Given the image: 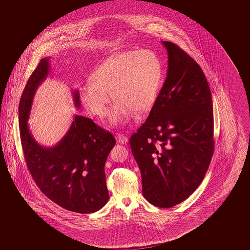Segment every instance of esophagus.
Masks as SVG:
<instances>
[{"label":"esophagus","mask_w":250,"mask_h":250,"mask_svg":"<svg viewBox=\"0 0 250 250\" xmlns=\"http://www.w3.org/2000/svg\"><path fill=\"white\" fill-rule=\"evenodd\" d=\"M115 138H116L117 143H120V144H126L128 141V138L123 134H116Z\"/></svg>","instance_id":"1"}]
</instances>
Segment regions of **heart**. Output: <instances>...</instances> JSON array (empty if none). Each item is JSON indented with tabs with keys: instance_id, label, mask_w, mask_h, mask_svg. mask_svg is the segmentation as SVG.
Returning <instances> with one entry per match:
<instances>
[{
	"instance_id": "b5f03b06",
	"label": "heart",
	"mask_w": 250,
	"mask_h": 250,
	"mask_svg": "<svg viewBox=\"0 0 250 250\" xmlns=\"http://www.w3.org/2000/svg\"><path fill=\"white\" fill-rule=\"evenodd\" d=\"M92 81L80 90L81 100L91 114L104 117L114 98L112 125L126 124L135 111L143 113L154 105L162 84V64L150 50L116 54L101 64Z\"/></svg>"
}]
</instances>
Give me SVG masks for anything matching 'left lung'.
I'll use <instances>...</instances> for the list:
<instances>
[{
	"mask_svg": "<svg viewBox=\"0 0 250 250\" xmlns=\"http://www.w3.org/2000/svg\"><path fill=\"white\" fill-rule=\"evenodd\" d=\"M167 72L149 115L129 142L151 205L170 208L203 182L213 142L212 94L196 61L179 45L162 41Z\"/></svg>",
	"mask_w": 250,
	"mask_h": 250,
	"instance_id": "left-lung-1",
	"label": "left lung"
}]
</instances>
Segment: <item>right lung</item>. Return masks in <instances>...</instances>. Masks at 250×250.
<instances>
[{
  "instance_id": "obj_1",
  "label": "right lung",
  "mask_w": 250,
  "mask_h": 250,
  "mask_svg": "<svg viewBox=\"0 0 250 250\" xmlns=\"http://www.w3.org/2000/svg\"><path fill=\"white\" fill-rule=\"evenodd\" d=\"M48 72L49 59H42L28 79L19 104L20 138L26 165L38 188L55 204L78 213L96 212L109 200L104 165L115 139L90 118L75 115L67 134L55 146L38 144L27 121L36 91ZM73 96L80 108L78 91Z\"/></svg>"
}]
</instances>
